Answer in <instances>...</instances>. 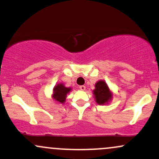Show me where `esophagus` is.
<instances>
[{"label":"esophagus","mask_w":159,"mask_h":159,"mask_svg":"<svg viewBox=\"0 0 159 159\" xmlns=\"http://www.w3.org/2000/svg\"><path fill=\"white\" fill-rule=\"evenodd\" d=\"M79 88H80V90H85L86 87H85V86H84V85H81V86H80V87H79Z\"/></svg>","instance_id":"34e87169"}]
</instances>
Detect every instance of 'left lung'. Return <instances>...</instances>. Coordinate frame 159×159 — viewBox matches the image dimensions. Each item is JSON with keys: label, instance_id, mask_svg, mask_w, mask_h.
I'll return each instance as SVG.
<instances>
[{"label": "left lung", "instance_id": "1", "mask_svg": "<svg viewBox=\"0 0 159 159\" xmlns=\"http://www.w3.org/2000/svg\"><path fill=\"white\" fill-rule=\"evenodd\" d=\"M95 87H96V89L93 90V94L96 98V102L99 105H103L111 100V98H112V94L105 81H98Z\"/></svg>", "mask_w": 159, "mask_h": 159}]
</instances>
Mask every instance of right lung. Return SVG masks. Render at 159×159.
<instances>
[{
	"mask_svg": "<svg viewBox=\"0 0 159 159\" xmlns=\"http://www.w3.org/2000/svg\"><path fill=\"white\" fill-rule=\"evenodd\" d=\"M71 90V88L65 87L64 85L62 84H58L54 88V93H53V98L56 101L61 103H63L66 100V94Z\"/></svg>",
	"mask_w": 159,
	"mask_h": 159,
	"instance_id": "obj_1",
	"label": "right lung"
}]
</instances>
